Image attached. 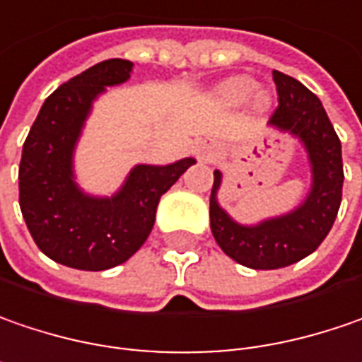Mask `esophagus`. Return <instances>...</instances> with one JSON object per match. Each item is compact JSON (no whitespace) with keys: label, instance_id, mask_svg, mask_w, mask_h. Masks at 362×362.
Instances as JSON below:
<instances>
[{"label":"esophagus","instance_id":"obj_1","mask_svg":"<svg viewBox=\"0 0 362 362\" xmlns=\"http://www.w3.org/2000/svg\"><path fill=\"white\" fill-rule=\"evenodd\" d=\"M199 153H201V160H209L211 158V151L209 149H201Z\"/></svg>","mask_w":362,"mask_h":362}]
</instances>
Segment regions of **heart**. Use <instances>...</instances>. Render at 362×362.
Returning <instances> with one entry per match:
<instances>
[{
    "instance_id": "obj_1",
    "label": "heart",
    "mask_w": 362,
    "mask_h": 362,
    "mask_svg": "<svg viewBox=\"0 0 362 362\" xmlns=\"http://www.w3.org/2000/svg\"><path fill=\"white\" fill-rule=\"evenodd\" d=\"M254 90H256V81L254 79H250L245 75H235V77L225 79L223 83L217 88L215 94L227 106H240V104H244V102L250 100V96L254 94ZM268 106H270V96L268 94H258V96L254 98V108L258 112L268 110Z\"/></svg>"
}]
</instances>
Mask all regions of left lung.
Here are the masks:
<instances>
[{
    "instance_id": "left-lung-1",
    "label": "left lung",
    "mask_w": 362,
    "mask_h": 362,
    "mask_svg": "<svg viewBox=\"0 0 362 362\" xmlns=\"http://www.w3.org/2000/svg\"><path fill=\"white\" fill-rule=\"evenodd\" d=\"M279 108L270 127L297 137L308 151L311 188L305 201L291 213L256 225L233 221L217 201L223 174L215 170L211 190V231L215 242L238 264L274 270L303 260L326 240L342 201V147L322 102L291 75L272 71Z\"/></svg>"
}]
</instances>
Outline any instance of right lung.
I'll use <instances>...</instances> for the list:
<instances>
[{
    "instance_id": "add662e5",
    "label": "right lung",
    "mask_w": 362,
    "mask_h": 362,
    "mask_svg": "<svg viewBox=\"0 0 362 362\" xmlns=\"http://www.w3.org/2000/svg\"><path fill=\"white\" fill-rule=\"evenodd\" d=\"M133 71L127 59H108L59 86L45 100L24 141L20 209L36 245L51 260L77 270H106L127 262L156 223L161 194L194 163L135 165L112 197L83 192L74 174L75 145L92 104Z\"/></svg>"
}]
</instances>
